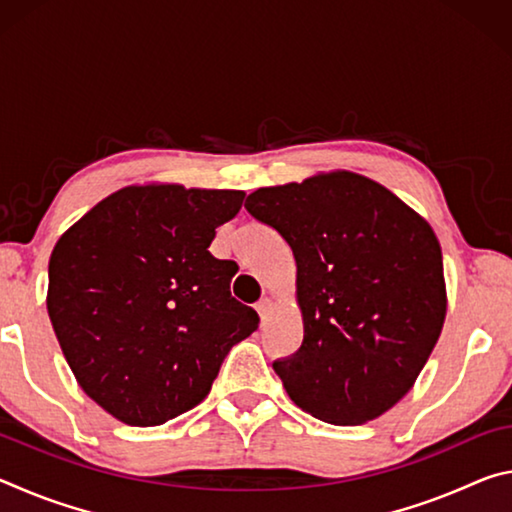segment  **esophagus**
Instances as JSON below:
<instances>
[{
	"label": "esophagus",
	"instance_id": "1",
	"mask_svg": "<svg viewBox=\"0 0 512 512\" xmlns=\"http://www.w3.org/2000/svg\"><path fill=\"white\" fill-rule=\"evenodd\" d=\"M255 309H257V314H259V318H266L268 314H271V309H273V300L271 298H268V296H264L262 300H259L257 302V305H255Z\"/></svg>",
	"mask_w": 512,
	"mask_h": 512
}]
</instances>
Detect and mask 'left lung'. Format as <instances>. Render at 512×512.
Returning a JSON list of instances; mask_svg holds the SVG:
<instances>
[{
  "label": "left lung",
  "mask_w": 512,
  "mask_h": 512,
  "mask_svg": "<svg viewBox=\"0 0 512 512\" xmlns=\"http://www.w3.org/2000/svg\"><path fill=\"white\" fill-rule=\"evenodd\" d=\"M248 214L296 259L305 336L273 370L302 411L361 424L411 391L445 323L443 253L429 223L350 171L264 187Z\"/></svg>",
  "instance_id": "obj_1"
}]
</instances>
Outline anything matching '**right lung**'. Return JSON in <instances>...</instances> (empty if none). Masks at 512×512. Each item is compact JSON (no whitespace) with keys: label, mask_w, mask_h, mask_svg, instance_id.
I'll return each mask as SVG.
<instances>
[{"label":"right lung","mask_w":512,"mask_h":512,"mask_svg":"<svg viewBox=\"0 0 512 512\" xmlns=\"http://www.w3.org/2000/svg\"><path fill=\"white\" fill-rule=\"evenodd\" d=\"M244 192L119 189L49 259L47 309L76 381L131 427H155L210 393L259 316L230 296L235 264L210 250Z\"/></svg>","instance_id":"obj_1"}]
</instances>
